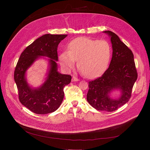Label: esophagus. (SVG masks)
Segmentation results:
<instances>
[{"label": "esophagus", "mask_w": 150, "mask_h": 150, "mask_svg": "<svg viewBox=\"0 0 150 150\" xmlns=\"http://www.w3.org/2000/svg\"><path fill=\"white\" fill-rule=\"evenodd\" d=\"M72 81H79V79H78V78H77L75 76H73L72 77Z\"/></svg>", "instance_id": "1"}]
</instances>
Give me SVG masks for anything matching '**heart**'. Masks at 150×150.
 Returning a JSON list of instances; mask_svg holds the SVG:
<instances>
[{
    "label": "heart",
    "mask_w": 150,
    "mask_h": 150,
    "mask_svg": "<svg viewBox=\"0 0 150 150\" xmlns=\"http://www.w3.org/2000/svg\"><path fill=\"white\" fill-rule=\"evenodd\" d=\"M68 49L59 56L61 66L67 70L72 69L77 61L78 69L88 78L103 74L111 58V46L105 40L78 38L70 42Z\"/></svg>",
    "instance_id": "obj_1"
}]
</instances>
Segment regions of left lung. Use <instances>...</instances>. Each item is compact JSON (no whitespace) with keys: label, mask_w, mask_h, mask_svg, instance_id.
Listing matches in <instances>:
<instances>
[{"label":"left lung","mask_w":150,"mask_h":150,"mask_svg":"<svg viewBox=\"0 0 150 150\" xmlns=\"http://www.w3.org/2000/svg\"><path fill=\"white\" fill-rule=\"evenodd\" d=\"M110 38L112 57L108 69L100 77L89 82L87 100L97 110L112 112L127 103L131 96L137 72L132 51L111 31H105ZM119 90L121 97L112 99L109 94Z\"/></svg>","instance_id":"left-lung-1"}]
</instances>
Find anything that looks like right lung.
<instances>
[{"label":"right lung","instance_id":"1","mask_svg":"<svg viewBox=\"0 0 150 150\" xmlns=\"http://www.w3.org/2000/svg\"><path fill=\"white\" fill-rule=\"evenodd\" d=\"M67 35L45 34L39 37L21 53L16 66L14 78L21 103L38 114L53 112L59 107L64 98L63 90L72 79L69 75L58 72L57 49ZM40 56L49 57L50 69L45 83L39 88H33L25 76L28 69Z\"/></svg>","mask_w":150,"mask_h":150}]
</instances>
